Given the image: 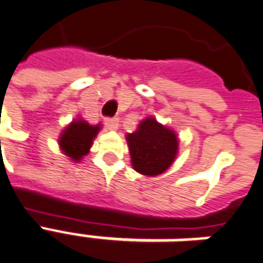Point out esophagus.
<instances>
[{"label":"esophagus","instance_id":"obj_1","mask_svg":"<svg viewBox=\"0 0 263 263\" xmlns=\"http://www.w3.org/2000/svg\"><path fill=\"white\" fill-rule=\"evenodd\" d=\"M105 124L109 130H116L119 127V120L115 117H107V119H105Z\"/></svg>","mask_w":263,"mask_h":263}]
</instances>
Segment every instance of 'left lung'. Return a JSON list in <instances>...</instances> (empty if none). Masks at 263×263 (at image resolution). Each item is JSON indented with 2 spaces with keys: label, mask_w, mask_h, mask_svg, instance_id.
<instances>
[{
  "label": "left lung",
  "mask_w": 263,
  "mask_h": 263,
  "mask_svg": "<svg viewBox=\"0 0 263 263\" xmlns=\"http://www.w3.org/2000/svg\"><path fill=\"white\" fill-rule=\"evenodd\" d=\"M132 165L143 176L154 177L164 173L176 160L178 139L174 130L147 117L137 130L126 136Z\"/></svg>",
  "instance_id": "left-lung-1"
}]
</instances>
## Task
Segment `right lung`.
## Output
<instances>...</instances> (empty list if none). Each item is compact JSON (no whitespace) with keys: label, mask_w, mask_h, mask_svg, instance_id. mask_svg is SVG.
<instances>
[{"label":"right lung","mask_w":263,"mask_h":263,"mask_svg":"<svg viewBox=\"0 0 263 263\" xmlns=\"http://www.w3.org/2000/svg\"><path fill=\"white\" fill-rule=\"evenodd\" d=\"M99 130H100V124L92 126L86 120L78 117L70 124H68V127H65L59 137L61 150L72 161L75 163L81 161L83 156H86L90 150L93 139L96 137Z\"/></svg>","instance_id":"add662e5"}]
</instances>
